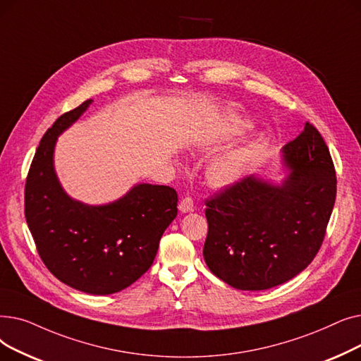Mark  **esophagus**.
<instances>
[{"instance_id":"obj_1","label":"esophagus","mask_w":361,"mask_h":361,"mask_svg":"<svg viewBox=\"0 0 361 361\" xmlns=\"http://www.w3.org/2000/svg\"><path fill=\"white\" fill-rule=\"evenodd\" d=\"M179 210L182 213H190L194 210V200L191 197H185L179 202Z\"/></svg>"}]
</instances>
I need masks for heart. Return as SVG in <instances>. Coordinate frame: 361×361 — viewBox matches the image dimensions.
Here are the masks:
<instances>
[{"label":"heart","mask_w":361,"mask_h":361,"mask_svg":"<svg viewBox=\"0 0 361 361\" xmlns=\"http://www.w3.org/2000/svg\"><path fill=\"white\" fill-rule=\"evenodd\" d=\"M247 129H248V125L241 122V120H235L229 128V130L233 135H241ZM251 159H252V151L250 149H241V151L228 154V156L216 160L212 164L209 170V178L216 185L233 183L245 173Z\"/></svg>","instance_id":"b5f03b06"}]
</instances>
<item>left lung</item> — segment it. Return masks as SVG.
Returning <instances> with one entry per match:
<instances>
[{"label": "left lung", "mask_w": 361, "mask_h": 361, "mask_svg": "<svg viewBox=\"0 0 361 361\" xmlns=\"http://www.w3.org/2000/svg\"><path fill=\"white\" fill-rule=\"evenodd\" d=\"M282 154L290 169L282 183L251 175L205 201L204 260L236 289L262 290L293 279L313 262L324 239L336 198L329 148L305 122Z\"/></svg>", "instance_id": "obj_1"}]
</instances>
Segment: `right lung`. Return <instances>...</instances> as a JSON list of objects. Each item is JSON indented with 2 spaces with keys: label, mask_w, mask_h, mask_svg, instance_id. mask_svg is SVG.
I'll list each match as a JSON object with an SVG mask.
<instances>
[{
  "label": "right lung",
  "mask_w": 361,
  "mask_h": 361,
  "mask_svg": "<svg viewBox=\"0 0 361 361\" xmlns=\"http://www.w3.org/2000/svg\"><path fill=\"white\" fill-rule=\"evenodd\" d=\"M91 102L60 116L42 136L26 178L25 216L41 260L59 281L107 295L151 267L163 232L178 214V194L170 186L140 183L114 202L87 205L64 192L53 160L57 136Z\"/></svg>",
  "instance_id": "add662e5"
}]
</instances>
